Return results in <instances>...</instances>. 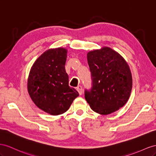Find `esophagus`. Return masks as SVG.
<instances>
[{
    "instance_id": "1",
    "label": "esophagus",
    "mask_w": 156,
    "mask_h": 156,
    "mask_svg": "<svg viewBox=\"0 0 156 156\" xmlns=\"http://www.w3.org/2000/svg\"><path fill=\"white\" fill-rule=\"evenodd\" d=\"M76 90L78 91L79 94L80 95H82V93H83V89H82V87L81 86H78L77 87H76Z\"/></svg>"
}]
</instances>
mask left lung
<instances>
[{"mask_svg":"<svg viewBox=\"0 0 156 156\" xmlns=\"http://www.w3.org/2000/svg\"><path fill=\"white\" fill-rule=\"evenodd\" d=\"M91 87L84 91L91 109L103 115L112 113L124 106L130 97L132 76L123 57L107 47L87 53Z\"/></svg>","mask_w":156,"mask_h":156,"instance_id":"left-lung-1","label":"left lung"}]
</instances>
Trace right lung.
I'll list each match as a JSON object with an SVG mask.
<instances>
[{"mask_svg": "<svg viewBox=\"0 0 156 156\" xmlns=\"http://www.w3.org/2000/svg\"><path fill=\"white\" fill-rule=\"evenodd\" d=\"M67 50H48L33 64L29 76L27 88L31 99L39 108L51 115L65 112L78 95L69 86L65 70Z\"/></svg>", "mask_w": 156, "mask_h": 156, "instance_id": "right-lung-1", "label": "right lung"}]
</instances>
